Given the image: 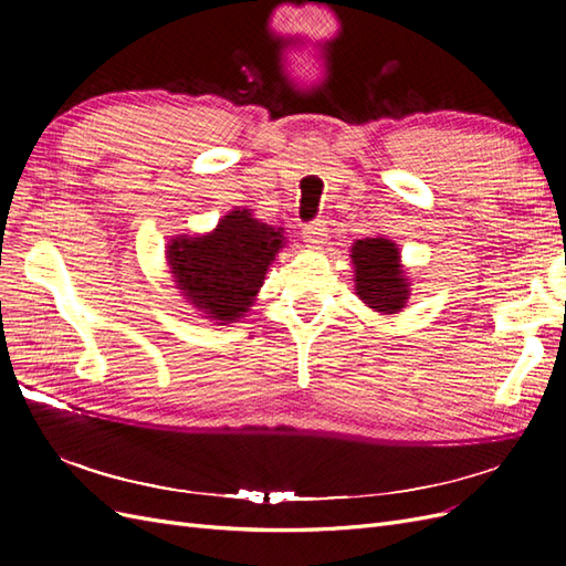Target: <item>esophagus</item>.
Wrapping results in <instances>:
<instances>
[{
    "label": "esophagus",
    "instance_id": "1",
    "mask_svg": "<svg viewBox=\"0 0 566 566\" xmlns=\"http://www.w3.org/2000/svg\"><path fill=\"white\" fill-rule=\"evenodd\" d=\"M328 241V227L325 221H312V224L304 227V243L310 248H323V243Z\"/></svg>",
    "mask_w": 566,
    "mask_h": 566
}]
</instances>
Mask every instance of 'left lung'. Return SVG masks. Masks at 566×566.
I'll use <instances>...</instances> for the list:
<instances>
[{"instance_id": "left-lung-1", "label": "left lung", "mask_w": 566, "mask_h": 566, "mask_svg": "<svg viewBox=\"0 0 566 566\" xmlns=\"http://www.w3.org/2000/svg\"><path fill=\"white\" fill-rule=\"evenodd\" d=\"M349 256L358 300L382 316L399 314L410 297V279L399 245L385 235L361 238L352 243Z\"/></svg>"}]
</instances>
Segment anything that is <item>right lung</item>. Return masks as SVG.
<instances>
[{
	"label": "right lung",
	"mask_w": 566,
	"mask_h": 566,
	"mask_svg": "<svg viewBox=\"0 0 566 566\" xmlns=\"http://www.w3.org/2000/svg\"><path fill=\"white\" fill-rule=\"evenodd\" d=\"M283 227L233 208L208 233L175 235L167 243V264L175 285L202 318L229 325L248 316L264 285L269 264L285 248Z\"/></svg>",
	"instance_id": "1"
}]
</instances>
